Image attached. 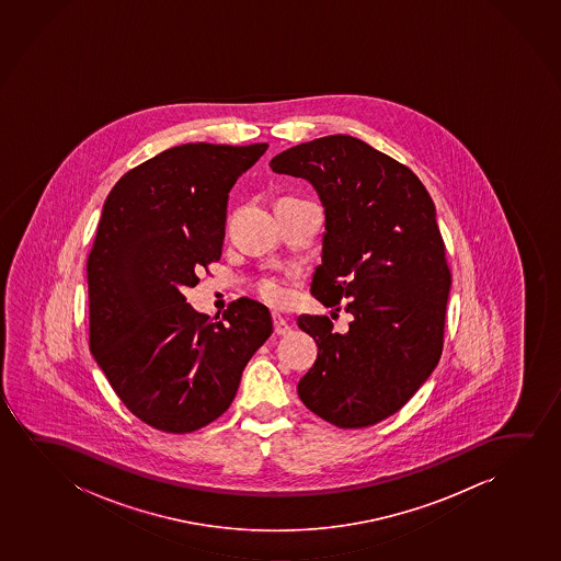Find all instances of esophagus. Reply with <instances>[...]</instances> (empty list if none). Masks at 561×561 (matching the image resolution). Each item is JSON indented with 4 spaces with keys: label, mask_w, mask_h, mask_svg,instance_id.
I'll list each match as a JSON object with an SVG mask.
<instances>
[{
    "label": "esophagus",
    "mask_w": 561,
    "mask_h": 561,
    "mask_svg": "<svg viewBox=\"0 0 561 561\" xmlns=\"http://www.w3.org/2000/svg\"><path fill=\"white\" fill-rule=\"evenodd\" d=\"M272 322H274V331H276V335H287V333L291 331V325H289V322H287L282 314L272 316Z\"/></svg>",
    "instance_id": "1"
}]
</instances>
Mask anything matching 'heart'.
<instances>
[{
    "mask_svg": "<svg viewBox=\"0 0 561 561\" xmlns=\"http://www.w3.org/2000/svg\"><path fill=\"white\" fill-rule=\"evenodd\" d=\"M256 291L261 295L262 300H266L274 307H279L289 299V282L285 277H262L261 282L256 284Z\"/></svg>",
    "mask_w": 561,
    "mask_h": 561,
    "instance_id": "obj_1",
    "label": "heart"
}]
</instances>
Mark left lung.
I'll return each instance as SVG.
<instances>
[{
	"instance_id": "8db88e82",
	"label": "left lung",
	"mask_w": 561,
	"mask_h": 561,
	"mask_svg": "<svg viewBox=\"0 0 561 561\" xmlns=\"http://www.w3.org/2000/svg\"><path fill=\"white\" fill-rule=\"evenodd\" d=\"M270 169L314 185L325 213L322 264L310 291L354 316H299L318 358L297 391L341 430L399 412L437 368L450 268L435 205L412 170L362 139L335 134L276 154Z\"/></svg>"
}]
</instances>
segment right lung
I'll use <instances>...</instances> for the list:
<instances>
[{
    "label": "right lung",
    "mask_w": 561,
    "mask_h": 561,
    "mask_svg": "<svg viewBox=\"0 0 561 561\" xmlns=\"http://www.w3.org/2000/svg\"><path fill=\"white\" fill-rule=\"evenodd\" d=\"M266 149L172 147L128 170L103 205L85 266L90 351L124 407L154 430L182 435L220 417L272 335L256 300L241 297L210 320L182 293L220 261L228 193Z\"/></svg>",
    "instance_id": "1"
}]
</instances>
